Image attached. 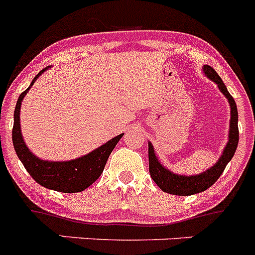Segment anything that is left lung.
Instances as JSON below:
<instances>
[{"mask_svg": "<svg viewBox=\"0 0 255 255\" xmlns=\"http://www.w3.org/2000/svg\"><path fill=\"white\" fill-rule=\"evenodd\" d=\"M203 73L209 80L216 83L220 89V92L227 98V102L230 105L231 110V117H230V129H229V141H227L226 147L222 150V154L218 158L212 167L203 172L198 173V175H179L168 168H166L163 164L159 162L158 157L155 154L154 148L152 143L148 141V157H149V173L150 177L154 180V182L159 186L162 191L168 193L173 195H193L200 193V191L207 190L211 188L213 184L218 180V177L222 175L225 167L227 166L231 158L234 157L238 148L239 143V128H238V107L231 97V94L227 91L226 85L224 84L222 79L218 76L215 70L212 69L208 65L203 66Z\"/></svg>", "mask_w": 255, "mask_h": 255, "instance_id": "8db88e82", "label": "left lung"}]
</instances>
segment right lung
I'll list each match as a JSON object with an SVG mask.
<instances>
[{
    "instance_id": "add662e5",
    "label": "right lung",
    "mask_w": 255,
    "mask_h": 255,
    "mask_svg": "<svg viewBox=\"0 0 255 255\" xmlns=\"http://www.w3.org/2000/svg\"><path fill=\"white\" fill-rule=\"evenodd\" d=\"M46 70H48V67L39 71V74H37L35 78L31 80L28 89L19 96L16 107L13 111V148L25 170L39 185L61 193H79L91 186L101 176L108 157L124 134L117 135L97 149L71 161H47L33 154L22 139L21 129H20V108L29 89Z\"/></svg>"
}]
</instances>
